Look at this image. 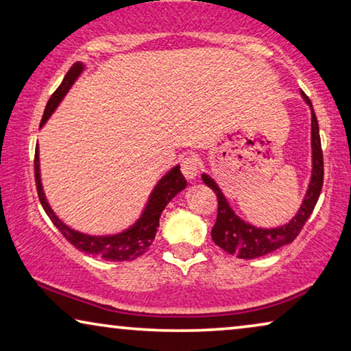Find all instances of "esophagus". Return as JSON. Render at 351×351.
<instances>
[{
	"instance_id": "esophagus-1",
	"label": "esophagus",
	"mask_w": 351,
	"mask_h": 351,
	"mask_svg": "<svg viewBox=\"0 0 351 351\" xmlns=\"http://www.w3.org/2000/svg\"><path fill=\"white\" fill-rule=\"evenodd\" d=\"M180 168H182V174L186 177L188 180L196 179V176L199 174V169H201V165L194 157H185L180 161Z\"/></svg>"
}]
</instances>
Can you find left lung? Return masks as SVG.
<instances>
[{"instance_id":"1","label":"left lung","mask_w":351,"mask_h":351,"mask_svg":"<svg viewBox=\"0 0 351 351\" xmlns=\"http://www.w3.org/2000/svg\"><path fill=\"white\" fill-rule=\"evenodd\" d=\"M306 104L311 106L312 114V127H311V144H312V177L309 182V188L304 196V201L301 204L298 213L295 215L293 219L289 224L281 226V228L273 229H261L250 223H245L234 213L230 208L229 202L226 201L224 194L217 185L212 177L202 174V182L208 188H212L217 194L218 199V217L212 229V239L215 245L219 246L221 250L229 252L232 256L240 258H256L265 256L278 247L292 243L303 229L306 221L309 219L311 213L314 212V207L319 201L322 186H323V152H322V141L319 132V122H317L315 112L312 110V104L304 93H301Z\"/></svg>"}]
</instances>
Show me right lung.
<instances>
[{
  "label": "right lung",
  "mask_w": 351,
  "mask_h": 351,
  "mask_svg": "<svg viewBox=\"0 0 351 351\" xmlns=\"http://www.w3.org/2000/svg\"><path fill=\"white\" fill-rule=\"evenodd\" d=\"M84 66L82 62H75L70 70L64 77L62 83L59 84V88L53 93V95L48 100L45 106L44 116H42L40 127L48 121V117L53 114V111L56 110L59 101L64 99V95L67 94L70 86L73 84L75 80L80 77V73L83 72ZM34 176H36V188L37 194H39L40 204L44 207L45 213L50 217L53 224L56 226L59 232L66 237V240L70 241L77 250L86 252V254H93L100 258L110 262H123V261H134V258L143 256L145 251L149 250V246L152 245L157 234V228L160 223V215L163 212L165 207L168 206L169 201L176 196L177 193H180L183 188L186 186L185 177L182 176L180 166L172 168L163 179H161L157 186L154 188L152 194H150L147 206H145L144 212L136 223H134L130 229L121 232L116 235H106V237H93L86 235L82 232H77L70 229L59 219L51 207L48 206L44 190H42V182H40V171H39V145L36 147L34 155Z\"/></svg>",
  "instance_id": "1"
}]
</instances>
